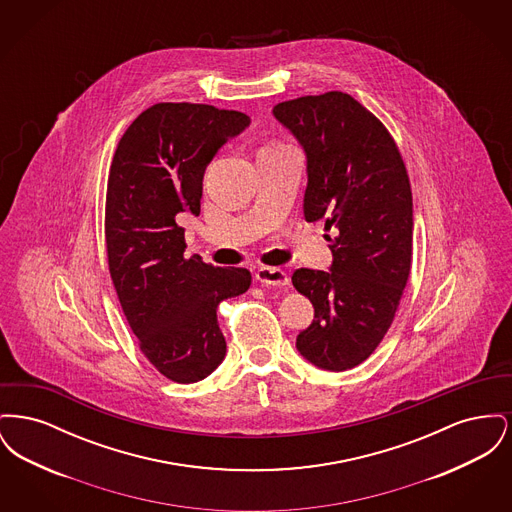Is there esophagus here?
I'll list each match as a JSON object with an SVG mask.
<instances>
[{"mask_svg": "<svg viewBox=\"0 0 512 512\" xmlns=\"http://www.w3.org/2000/svg\"><path fill=\"white\" fill-rule=\"evenodd\" d=\"M255 278L265 284V286H274V288H284L290 284V278L286 270L278 267H259L255 272Z\"/></svg>", "mask_w": 512, "mask_h": 512, "instance_id": "34e87169", "label": "esophagus"}]
</instances>
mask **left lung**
<instances>
[{
	"label": "left lung",
	"instance_id": "obj_1",
	"mask_svg": "<svg viewBox=\"0 0 512 512\" xmlns=\"http://www.w3.org/2000/svg\"><path fill=\"white\" fill-rule=\"evenodd\" d=\"M307 157L303 215L324 220L330 270L299 268L295 290L315 307L295 347L322 370L366 361L384 340L409 280L413 194L405 163L386 126L343 92L274 105Z\"/></svg>",
	"mask_w": 512,
	"mask_h": 512
}]
</instances>
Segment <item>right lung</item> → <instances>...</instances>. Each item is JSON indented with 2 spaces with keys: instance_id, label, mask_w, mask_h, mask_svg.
Segmentation results:
<instances>
[{
  "instance_id": "add662e5",
  "label": "right lung",
  "mask_w": 512,
  "mask_h": 512,
  "mask_svg": "<svg viewBox=\"0 0 512 512\" xmlns=\"http://www.w3.org/2000/svg\"><path fill=\"white\" fill-rule=\"evenodd\" d=\"M249 117L203 103H155L122 134L105 203L109 272L142 353L178 384L207 378L226 355L217 309L249 290L247 268L184 257V213L199 215L203 174Z\"/></svg>"
}]
</instances>
